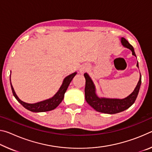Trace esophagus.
Listing matches in <instances>:
<instances>
[{
	"label": "esophagus",
	"mask_w": 152,
	"mask_h": 152,
	"mask_svg": "<svg viewBox=\"0 0 152 152\" xmlns=\"http://www.w3.org/2000/svg\"><path fill=\"white\" fill-rule=\"evenodd\" d=\"M88 66L86 65H82L81 66V68H80V74H84V72H86L88 70Z\"/></svg>",
	"instance_id": "obj_1"
}]
</instances>
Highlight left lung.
<instances>
[{
    "instance_id": "1",
    "label": "left lung",
    "mask_w": 152,
    "mask_h": 152,
    "mask_svg": "<svg viewBox=\"0 0 152 152\" xmlns=\"http://www.w3.org/2000/svg\"><path fill=\"white\" fill-rule=\"evenodd\" d=\"M121 42L122 45L124 47L129 49L132 51V54L136 57L133 47L127 42V40H126L124 37H122ZM137 66L139 68L138 62L137 64ZM84 76L86 79L84 92H85V99L86 102L96 111L107 113V114H115V113L122 112L123 110L129 109L134 103L137 99L141 83V76L140 74V80H139L138 83L134 91L125 99H119L100 98L97 96L96 93V88H95V86L91 77L87 73L84 74Z\"/></svg>"
}]
</instances>
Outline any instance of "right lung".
Segmentation results:
<instances>
[{"mask_svg": "<svg viewBox=\"0 0 152 152\" xmlns=\"http://www.w3.org/2000/svg\"><path fill=\"white\" fill-rule=\"evenodd\" d=\"M76 72H74L72 74H70L69 76H66V78H64L63 83L61 84L60 89H59V91L56 92V94L52 98H51V99L45 100V101L36 102V103L33 104L27 103V102L22 101L21 100H20L19 99V97L17 96V95L15 93L13 87H12L11 82L12 94H13L15 99L17 100V101L19 102V103L23 105V107H24L25 109L30 110V111L35 113L50 111V110L56 109V108L61 103V102L62 101L64 97V94H65L67 88H68V87L70 85L71 81L72 80L73 78L76 76Z\"/></svg>", "mask_w": 152, "mask_h": 152, "instance_id": "obj_1", "label": "right lung"}]
</instances>
